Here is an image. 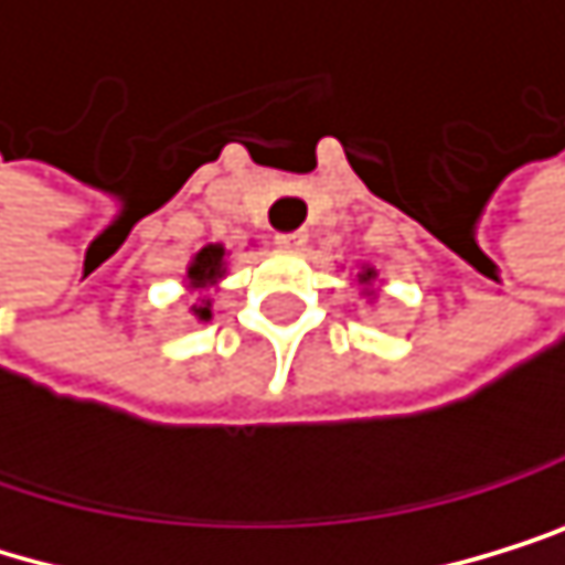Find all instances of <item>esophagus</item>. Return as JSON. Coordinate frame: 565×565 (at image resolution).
Returning a JSON list of instances; mask_svg holds the SVG:
<instances>
[{
    "instance_id": "esophagus-1",
    "label": "esophagus",
    "mask_w": 565,
    "mask_h": 565,
    "mask_svg": "<svg viewBox=\"0 0 565 565\" xmlns=\"http://www.w3.org/2000/svg\"><path fill=\"white\" fill-rule=\"evenodd\" d=\"M309 235L306 232H285V235H277V246H288V249H298V246H306Z\"/></svg>"
}]
</instances>
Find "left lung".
Segmentation results:
<instances>
[{
	"instance_id": "1",
	"label": "left lung",
	"mask_w": 565,
	"mask_h": 565,
	"mask_svg": "<svg viewBox=\"0 0 565 565\" xmlns=\"http://www.w3.org/2000/svg\"><path fill=\"white\" fill-rule=\"evenodd\" d=\"M361 277H364V280H367V277H371V270H367V274H361Z\"/></svg>"
}]
</instances>
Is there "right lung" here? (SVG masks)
Masks as SVG:
<instances>
[{
  "mask_svg": "<svg viewBox=\"0 0 565 565\" xmlns=\"http://www.w3.org/2000/svg\"><path fill=\"white\" fill-rule=\"evenodd\" d=\"M222 256H225L222 246H204V249L194 256V264H190V285H194V288L211 285V280L222 274ZM194 312H198L201 319H207V309H204V306L194 309Z\"/></svg>",
  "mask_w": 565,
  "mask_h": 565,
  "instance_id": "add662e5",
  "label": "right lung"
}]
</instances>
